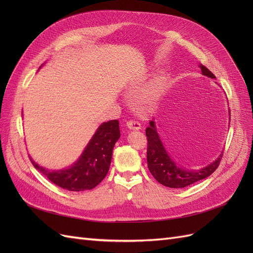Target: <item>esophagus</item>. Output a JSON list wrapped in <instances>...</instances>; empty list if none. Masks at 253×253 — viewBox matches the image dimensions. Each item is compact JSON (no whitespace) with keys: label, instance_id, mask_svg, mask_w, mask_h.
I'll return each mask as SVG.
<instances>
[{"label":"esophagus","instance_id":"obj_1","mask_svg":"<svg viewBox=\"0 0 253 253\" xmlns=\"http://www.w3.org/2000/svg\"><path fill=\"white\" fill-rule=\"evenodd\" d=\"M126 126L129 129H140L141 128V125L139 124L138 121H136V120H128L126 122Z\"/></svg>","mask_w":253,"mask_h":253}]
</instances>
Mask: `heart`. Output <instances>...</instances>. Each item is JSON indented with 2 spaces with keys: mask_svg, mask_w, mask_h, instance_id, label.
<instances>
[{
  "mask_svg": "<svg viewBox=\"0 0 253 253\" xmlns=\"http://www.w3.org/2000/svg\"><path fill=\"white\" fill-rule=\"evenodd\" d=\"M163 86V81L162 80H158L155 81L154 83L152 84V85L144 91L142 97H141V101L143 103H149L151 102L153 99H154L158 93V90L162 88Z\"/></svg>",
  "mask_w": 253,
  "mask_h": 253,
  "instance_id": "heart-1",
  "label": "heart"
}]
</instances>
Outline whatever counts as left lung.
<instances>
[{
  "label": "left lung",
  "mask_w": 253,
  "mask_h": 253,
  "mask_svg": "<svg viewBox=\"0 0 253 253\" xmlns=\"http://www.w3.org/2000/svg\"><path fill=\"white\" fill-rule=\"evenodd\" d=\"M203 75L210 78H215L208 68L201 65ZM148 139L147 160L151 174L162 185L169 188H185L192 183L210 176L219 166L223 154H220L213 163L201 170H185L176 165L168 154L164 144L160 140L154 121H150V126L145 128Z\"/></svg>",
  "instance_id": "8db88e82"
}]
</instances>
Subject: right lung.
Listing matches in <instances>:
<instances>
[{
	"label": "right lung",
	"instance_id": "add662e5",
	"mask_svg": "<svg viewBox=\"0 0 253 253\" xmlns=\"http://www.w3.org/2000/svg\"><path fill=\"white\" fill-rule=\"evenodd\" d=\"M119 137V121L110 120L97 128L80 158L67 169L49 171L36 164L32 158L30 162L45 177L61 188L75 192L90 190L98 186L108 174L114 145Z\"/></svg>",
	"mask_w": 253,
	"mask_h": 253
}]
</instances>
